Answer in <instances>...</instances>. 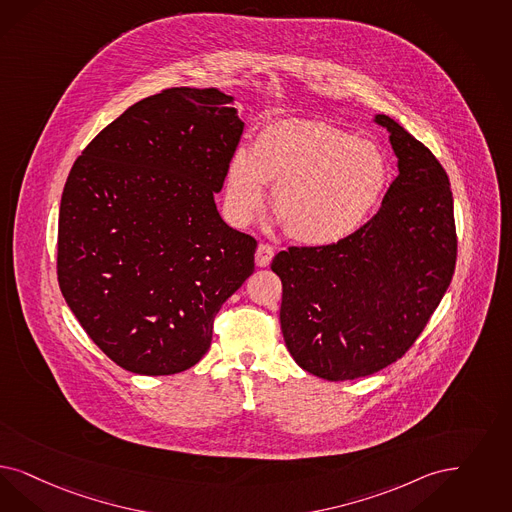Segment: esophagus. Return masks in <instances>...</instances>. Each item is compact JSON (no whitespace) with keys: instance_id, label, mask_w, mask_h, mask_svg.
Returning a JSON list of instances; mask_svg holds the SVG:
<instances>
[{"instance_id":"obj_1","label":"esophagus","mask_w":512,"mask_h":512,"mask_svg":"<svg viewBox=\"0 0 512 512\" xmlns=\"http://www.w3.org/2000/svg\"><path fill=\"white\" fill-rule=\"evenodd\" d=\"M272 259H274V249L272 247L266 246V244H261V246L257 247V253H255V263H257V266L265 268V266L272 263Z\"/></svg>"}]
</instances>
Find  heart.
Segmentation results:
<instances>
[{"mask_svg": "<svg viewBox=\"0 0 512 512\" xmlns=\"http://www.w3.org/2000/svg\"><path fill=\"white\" fill-rule=\"evenodd\" d=\"M389 183V164L372 141L321 121L266 124L251 149L232 155L225 204L236 225L261 212L265 185L285 232L306 246H331L361 229Z\"/></svg>", "mask_w": 512, "mask_h": 512, "instance_id": "b5f03b06", "label": "heart"}]
</instances>
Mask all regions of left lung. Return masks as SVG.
<instances>
[{
    "mask_svg": "<svg viewBox=\"0 0 512 512\" xmlns=\"http://www.w3.org/2000/svg\"><path fill=\"white\" fill-rule=\"evenodd\" d=\"M399 174L382 208L331 246L289 247L272 270L283 285V340L304 369L340 382L405 355L439 306L456 268L450 181L433 153L388 115Z\"/></svg>",
    "mask_w": 512,
    "mask_h": 512,
    "instance_id": "obj_1",
    "label": "left lung"
}]
</instances>
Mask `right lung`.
<instances>
[{"mask_svg": "<svg viewBox=\"0 0 512 512\" xmlns=\"http://www.w3.org/2000/svg\"><path fill=\"white\" fill-rule=\"evenodd\" d=\"M244 132L219 89L162 90L90 141L66 181L58 283L94 344L124 371H187L213 318L253 274L257 242L213 196Z\"/></svg>", "mask_w": 512, "mask_h": 512, "instance_id": "obj_1", "label": "right lung"}]
</instances>
